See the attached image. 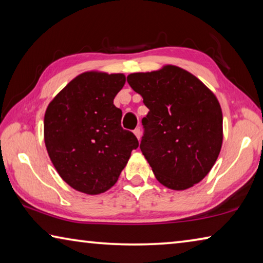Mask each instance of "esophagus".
<instances>
[{"instance_id":"obj_1","label":"esophagus","mask_w":263,"mask_h":263,"mask_svg":"<svg viewBox=\"0 0 263 263\" xmlns=\"http://www.w3.org/2000/svg\"><path fill=\"white\" fill-rule=\"evenodd\" d=\"M133 133H135L136 135V137L138 138V140L140 139V137H141V130H140V127H137L135 131H133Z\"/></svg>"}]
</instances>
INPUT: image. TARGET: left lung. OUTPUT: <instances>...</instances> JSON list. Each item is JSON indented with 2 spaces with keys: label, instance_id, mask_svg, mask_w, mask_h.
I'll return each instance as SVG.
<instances>
[{
  "label": "left lung",
  "instance_id": "obj_1",
  "mask_svg": "<svg viewBox=\"0 0 263 263\" xmlns=\"http://www.w3.org/2000/svg\"><path fill=\"white\" fill-rule=\"evenodd\" d=\"M127 82L149 109L141 119L140 149L157 180L174 190L202 181L222 142V114L216 96L176 66L130 74Z\"/></svg>",
  "mask_w": 263,
  "mask_h": 263
}]
</instances>
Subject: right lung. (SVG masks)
Returning a JSON list of instances; mask_svg holds the SVG:
<instances>
[{"label": "right lung", "instance_id": "obj_1", "mask_svg": "<svg viewBox=\"0 0 263 263\" xmlns=\"http://www.w3.org/2000/svg\"><path fill=\"white\" fill-rule=\"evenodd\" d=\"M123 74L88 72L72 80L47 106L44 138L61 179L75 190L97 195L117 182L139 142L121 125L115 96Z\"/></svg>", "mask_w": 263, "mask_h": 263}]
</instances>
